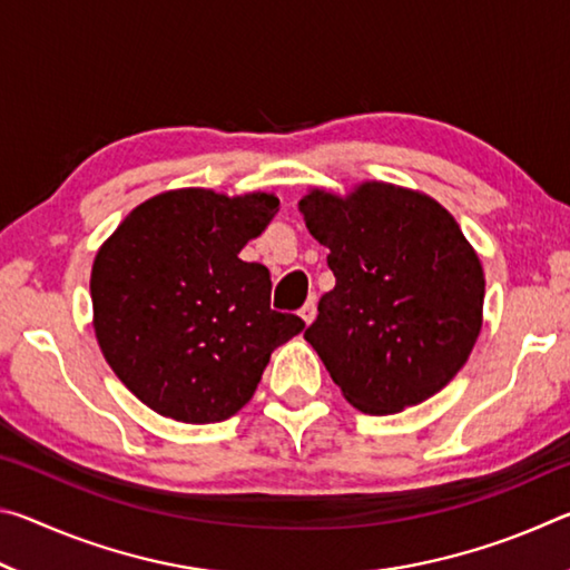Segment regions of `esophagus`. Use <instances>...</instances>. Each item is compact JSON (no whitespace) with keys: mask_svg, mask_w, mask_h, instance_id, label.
<instances>
[{"mask_svg":"<svg viewBox=\"0 0 570 570\" xmlns=\"http://www.w3.org/2000/svg\"><path fill=\"white\" fill-rule=\"evenodd\" d=\"M298 316H302L304 324H312L316 320V302H314V298H308V302L302 306V312H298Z\"/></svg>","mask_w":570,"mask_h":570,"instance_id":"esophagus-1","label":"esophagus"}]
</instances>
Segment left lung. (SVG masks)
<instances>
[{
	"label": "left lung",
	"mask_w": 570,
	"mask_h": 570,
	"mask_svg": "<svg viewBox=\"0 0 570 570\" xmlns=\"http://www.w3.org/2000/svg\"><path fill=\"white\" fill-rule=\"evenodd\" d=\"M298 210L336 278L304 340L346 402L394 414L438 394L482 330L485 274L458 220L435 198L382 180L346 196L312 188Z\"/></svg>",
	"instance_id": "8db88e82"
}]
</instances>
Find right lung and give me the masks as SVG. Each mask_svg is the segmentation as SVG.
Segmentation results:
<instances>
[{
  "label": "right lung",
  "mask_w": 570,
  "mask_h": 570,
  "mask_svg": "<svg viewBox=\"0 0 570 570\" xmlns=\"http://www.w3.org/2000/svg\"><path fill=\"white\" fill-rule=\"evenodd\" d=\"M278 210L274 193L178 188L132 208L90 274L105 362L163 417L208 424L254 397L272 352L304 330L272 308V274L240 262Z\"/></svg>",
  "instance_id": "obj_1"
}]
</instances>
